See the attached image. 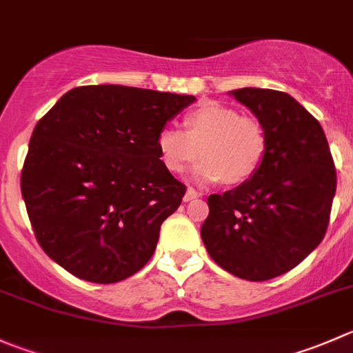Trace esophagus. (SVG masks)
Wrapping results in <instances>:
<instances>
[{"instance_id":"obj_1","label":"esophagus","mask_w":353,"mask_h":353,"mask_svg":"<svg viewBox=\"0 0 353 353\" xmlns=\"http://www.w3.org/2000/svg\"><path fill=\"white\" fill-rule=\"evenodd\" d=\"M200 196V193H196V191L193 190V188H190V190L186 191V194H184V201H190V200H194V198Z\"/></svg>"}]
</instances>
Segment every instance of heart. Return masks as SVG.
Returning <instances> with one entry per match:
<instances>
[{"label": "heart", "mask_w": 353, "mask_h": 353, "mask_svg": "<svg viewBox=\"0 0 353 353\" xmlns=\"http://www.w3.org/2000/svg\"><path fill=\"white\" fill-rule=\"evenodd\" d=\"M184 128L186 132L165 125L157 138L160 160L170 174L186 172L201 157L203 162L194 170L196 183L224 179L225 184H238L262 165L265 131L259 121L243 117L236 108L208 101L184 117Z\"/></svg>", "instance_id": "b5f03b06"}]
</instances>
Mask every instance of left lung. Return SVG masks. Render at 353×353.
Here are the masks:
<instances>
[{"label":"left lung","instance_id":"8db88e82","mask_svg":"<svg viewBox=\"0 0 353 353\" xmlns=\"http://www.w3.org/2000/svg\"><path fill=\"white\" fill-rule=\"evenodd\" d=\"M231 94L259 119L268 150L252 179L208 196L200 234L224 271L268 281L296 268L323 241L336 169L323 128L295 98L260 88Z\"/></svg>","mask_w":353,"mask_h":353}]
</instances>
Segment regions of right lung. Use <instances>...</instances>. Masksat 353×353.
<instances>
[{"mask_svg":"<svg viewBox=\"0 0 353 353\" xmlns=\"http://www.w3.org/2000/svg\"><path fill=\"white\" fill-rule=\"evenodd\" d=\"M194 97L129 85L65 93L30 136L20 188L37 243L84 281L110 285L152 259L186 186L157 138Z\"/></svg>","mask_w":353,"mask_h":353,"instance_id":"obj_1","label":"right lung"}]
</instances>
